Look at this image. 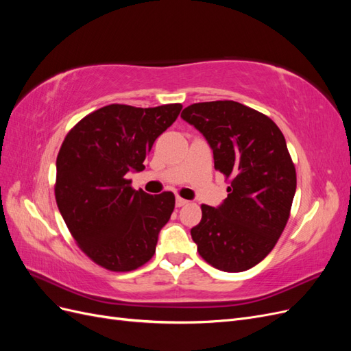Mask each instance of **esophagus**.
Returning <instances> with one entry per match:
<instances>
[{"label": "esophagus", "mask_w": 351, "mask_h": 351, "mask_svg": "<svg viewBox=\"0 0 351 351\" xmlns=\"http://www.w3.org/2000/svg\"><path fill=\"white\" fill-rule=\"evenodd\" d=\"M189 202L186 200V199H183V197H180V196H177V199H176V206H178V208H182V206H184V205H187Z\"/></svg>", "instance_id": "34e87169"}]
</instances>
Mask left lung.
<instances>
[{
  "label": "left lung",
  "mask_w": 351,
  "mask_h": 351,
  "mask_svg": "<svg viewBox=\"0 0 351 351\" xmlns=\"http://www.w3.org/2000/svg\"><path fill=\"white\" fill-rule=\"evenodd\" d=\"M182 117L206 137L230 183L221 206H200L190 231L197 252L217 269L247 271L267 258L290 218L297 177L284 134L268 115L234 101L192 104Z\"/></svg>",
  "instance_id": "left-lung-1"
}]
</instances>
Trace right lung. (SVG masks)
<instances>
[{
	"mask_svg": "<svg viewBox=\"0 0 351 351\" xmlns=\"http://www.w3.org/2000/svg\"><path fill=\"white\" fill-rule=\"evenodd\" d=\"M182 108L111 104L83 117L64 137L57 156V206L80 250L105 269L129 272L154 256L176 196L134 190L125 176L143 171L156 137Z\"/></svg>",
	"mask_w": 351,
	"mask_h": 351,
	"instance_id": "obj_1",
	"label": "right lung"
}]
</instances>
